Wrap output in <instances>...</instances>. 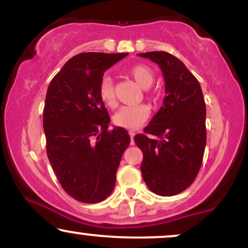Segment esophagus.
Listing matches in <instances>:
<instances>
[{"mask_svg": "<svg viewBox=\"0 0 248 248\" xmlns=\"http://www.w3.org/2000/svg\"><path fill=\"white\" fill-rule=\"evenodd\" d=\"M129 135H130V144H134V136H135V133L129 132Z\"/></svg>", "mask_w": 248, "mask_h": 248, "instance_id": "1", "label": "esophagus"}]
</instances>
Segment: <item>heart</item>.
Here are the masks:
<instances>
[{"label":"heart","instance_id":"obj_1","mask_svg":"<svg viewBox=\"0 0 248 248\" xmlns=\"http://www.w3.org/2000/svg\"><path fill=\"white\" fill-rule=\"evenodd\" d=\"M128 75L138 82L144 90L149 91L154 80L155 75L154 71L149 66L144 64L134 65L128 70ZM99 98L102 104L107 107L114 108L116 106V96L114 84L110 77L105 76L99 84ZM149 108L146 105H134V106H124L113 115V124L116 127L124 128V129H138L141 127L149 118Z\"/></svg>","mask_w":248,"mask_h":248}]
</instances>
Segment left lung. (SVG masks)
I'll use <instances>...</instances> for the list:
<instances>
[{"label": "left lung", "mask_w": 248, "mask_h": 248, "mask_svg": "<svg viewBox=\"0 0 248 248\" xmlns=\"http://www.w3.org/2000/svg\"><path fill=\"white\" fill-rule=\"evenodd\" d=\"M160 66L166 82L163 105L146 134L134 138L143 153L142 177L156 195L181 193L195 181L206 144V107L201 85L178 58L164 51L139 53ZM152 133L157 139H150Z\"/></svg>", "instance_id": "1"}]
</instances>
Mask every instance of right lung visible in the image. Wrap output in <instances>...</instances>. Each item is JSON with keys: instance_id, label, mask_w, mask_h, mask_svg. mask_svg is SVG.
<instances>
[{"instance_id": "1", "label": "right lung", "mask_w": 248, "mask_h": 248, "mask_svg": "<svg viewBox=\"0 0 248 248\" xmlns=\"http://www.w3.org/2000/svg\"><path fill=\"white\" fill-rule=\"evenodd\" d=\"M127 55L79 53L47 88L43 110L47 157L62 189L82 203H99L112 193L130 143L124 128L108 129L110 118L98 92L105 71Z\"/></svg>"}]
</instances>
